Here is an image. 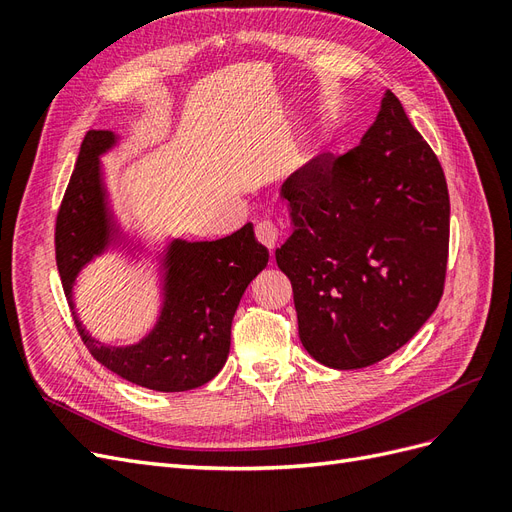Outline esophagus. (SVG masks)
Instances as JSON below:
<instances>
[{"label": "esophagus", "mask_w": 512, "mask_h": 512, "mask_svg": "<svg viewBox=\"0 0 512 512\" xmlns=\"http://www.w3.org/2000/svg\"><path fill=\"white\" fill-rule=\"evenodd\" d=\"M277 237H280V230H277V226L271 220H260L256 224V239L265 247H269V250L275 247Z\"/></svg>", "instance_id": "34e87169"}]
</instances>
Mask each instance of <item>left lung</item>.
I'll return each instance as SVG.
<instances>
[{"instance_id":"1","label":"left lung","mask_w":512,"mask_h":512,"mask_svg":"<svg viewBox=\"0 0 512 512\" xmlns=\"http://www.w3.org/2000/svg\"><path fill=\"white\" fill-rule=\"evenodd\" d=\"M294 232L275 250L305 350L333 369L408 344L442 299L451 203L444 170L393 91L361 145L320 153L282 185Z\"/></svg>"}]
</instances>
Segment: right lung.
<instances>
[{"label": "right lung", "mask_w": 512, "mask_h": 512, "mask_svg": "<svg viewBox=\"0 0 512 512\" xmlns=\"http://www.w3.org/2000/svg\"><path fill=\"white\" fill-rule=\"evenodd\" d=\"M113 145L115 134L108 130H89L83 138L55 222L61 286L83 344L98 363L151 391H190L224 367L232 318L247 284L267 267L269 252L256 241L252 224L218 241H173L166 254L164 307L156 329L126 348L91 339L74 314L72 284L87 262L111 243L100 156Z\"/></svg>", "instance_id": "1"}]
</instances>
